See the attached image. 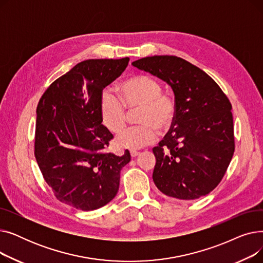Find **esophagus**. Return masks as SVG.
Segmentation results:
<instances>
[{
    "instance_id": "obj_1",
    "label": "esophagus",
    "mask_w": 263,
    "mask_h": 263,
    "mask_svg": "<svg viewBox=\"0 0 263 263\" xmlns=\"http://www.w3.org/2000/svg\"><path fill=\"white\" fill-rule=\"evenodd\" d=\"M130 155H131V157L132 158H135V157H137L140 155V151H136V150H131L130 151Z\"/></svg>"
}]
</instances>
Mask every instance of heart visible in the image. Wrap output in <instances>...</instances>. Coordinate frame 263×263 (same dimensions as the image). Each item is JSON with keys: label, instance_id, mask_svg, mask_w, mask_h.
<instances>
[{"label": "heart", "instance_id": "heart-1", "mask_svg": "<svg viewBox=\"0 0 263 263\" xmlns=\"http://www.w3.org/2000/svg\"><path fill=\"white\" fill-rule=\"evenodd\" d=\"M120 99L109 92H103L100 99V115L104 126L114 133L120 132L127 124L128 109H140L137 122L141 126L121 132L116 143L120 148L140 149L157 139V130L167 131L176 117V101L168 93L162 92L160 83L148 76H134L119 86Z\"/></svg>", "mask_w": 263, "mask_h": 263}]
</instances>
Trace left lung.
<instances>
[{
	"label": "left lung",
	"mask_w": 263,
	"mask_h": 263,
	"mask_svg": "<svg viewBox=\"0 0 263 263\" xmlns=\"http://www.w3.org/2000/svg\"><path fill=\"white\" fill-rule=\"evenodd\" d=\"M172 87L176 117L153 149L157 187L170 197L192 200L209 194L222 180L234 153L231 103L216 82L198 67L173 55L132 63Z\"/></svg>",
	"instance_id": "8db88e82"
}]
</instances>
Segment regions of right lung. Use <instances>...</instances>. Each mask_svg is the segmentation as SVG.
<instances>
[{"label": "right lung", "instance_id": "1", "mask_svg": "<svg viewBox=\"0 0 263 263\" xmlns=\"http://www.w3.org/2000/svg\"><path fill=\"white\" fill-rule=\"evenodd\" d=\"M129 58L87 60L55 80L37 105L35 158L60 201L82 211L99 209L118 192L131 156L106 153L113 134L102 124V90L127 68Z\"/></svg>", "mask_w": 263, "mask_h": 263}]
</instances>
